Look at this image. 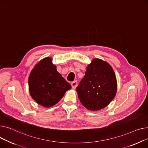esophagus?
<instances>
[{
    "label": "esophagus",
    "mask_w": 148,
    "mask_h": 148,
    "mask_svg": "<svg viewBox=\"0 0 148 148\" xmlns=\"http://www.w3.org/2000/svg\"><path fill=\"white\" fill-rule=\"evenodd\" d=\"M71 85H72V88L73 89H75L76 88V86H77V82L76 81H73L72 82L71 84Z\"/></svg>",
    "instance_id": "esophagus-1"
}]
</instances>
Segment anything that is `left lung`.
Returning <instances> with one entry per match:
<instances>
[{
    "label": "left lung",
    "instance_id": "obj_1",
    "mask_svg": "<svg viewBox=\"0 0 148 148\" xmlns=\"http://www.w3.org/2000/svg\"><path fill=\"white\" fill-rule=\"evenodd\" d=\"M116 90L114 70L107 62L98 58L86 67L85 76L76 88L81 103L93 111L107 106L115 97Z\"/></svg>",
    "mask_w": 148,
    "mask_h": 148
}]
</instances>
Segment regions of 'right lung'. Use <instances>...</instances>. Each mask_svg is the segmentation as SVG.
I'll return each instance as SVG.
<instances>
[{
	"label": "right lung",
	"mask_w": 148,
	"mask_h": 148,
	"mask_svg": "<svg viewBox=\"0 0 148 148\" xmlns=\"http://www.w3.org/2000/svg\"><path fill=\"white\" fill-rule=\"evenodd\" d=\"M29 86L32 97L45 108L55 105L66 91L71 88L49 57L41 60L33 69L29 78Z\"/></svg>",
	"instance_id": "obj_1"
}]
</instances>
